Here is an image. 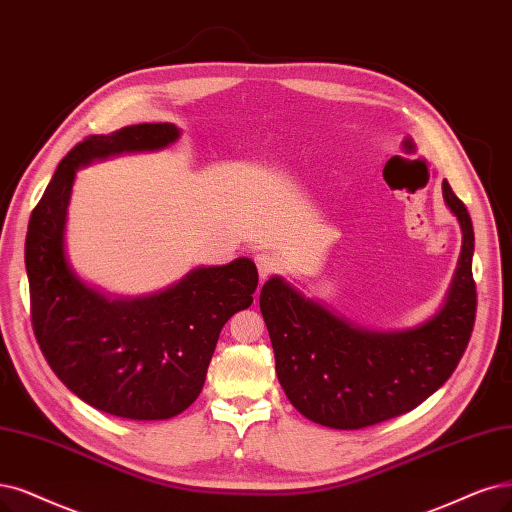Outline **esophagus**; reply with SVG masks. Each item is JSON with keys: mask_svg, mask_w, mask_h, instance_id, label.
Returning a JSON list of instances; mask_svg holds the SVG:
<instances>
[{"mask_svg": "<svg viewBox=\"0 0 512 512\" xmlns=\"http://www.w3.org/2000/svg\"><path fill=\"white\" fill-rule=\"evenodd\" d=\"M255 263H257V270H259V278L261 280H266L270 274H274V272H278V259L274 257V255H270V253H257L255 255Z\"/></svg>", "mask_w": 512, "mask_h": 512, "instance_id": "obj_1", "label": "esophagus"}]
</instances>
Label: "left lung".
I'll use <instances>...</instances> for the list:
<instances>
[{"instance_id":"1","label":"left lung","mask_w":512,"mask_h":512,"mask_svg":"<svg viewBox=\"0 0 512 512\" xmlns=\"http://www.w3.org/2000/svg\"><path fill=\"white\" fill-rule=\"evenodd\" d=\"M443 200L460 223L462 251L441 308L420 325L367 329L306 297L282 276L263 285L259 308L278 382L304 418L337 430L380 424L418 407L456 371L477 312L475 232L447 181Z\"/></svg>"}]
</instances>
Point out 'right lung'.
Returning <instances> with one entry per match:
<instances>
[{
	"label": "right lung",
	"mask_w": 512,
	"mask_h": 512,
	"mask_svg": "<svg viewBox=\"0 0 512 512\" xmlns=\"http://www.w3.org/2000/svg\"><path fill=\"white\" fill-rule=\"evenodd\" d=\"M179 137L168 122L88 137L61 160L29 219L25 266L37 344L75 396L126 420L175 418L198 399L223 325L253 304L259 280L255 263L238 257L194 268L162 291L120 297L88 285L69 263L75 173L113 156L164 149Z\"/></svg>",
	"instance_id": "add662e5"
}]
</instances>
